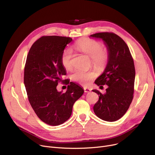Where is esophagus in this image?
Here are the masks:
<instances>
[{
    "label": "esophagus",
    "instance_id": "esophagus-1",
    "mask_svg": "<svg viewBox=\"0 0 155 155\" xmlns=\"http://www.w3.org/2000/svg\"><path fill=\"white\" fill-rule=\"evenodd\" d=\"M84 90L85 93H89V92H90L91 91V89L88 88H84Z\"/></svg>",
    "mask_w": 155,
    "mask_h": 155
}]
</instances>
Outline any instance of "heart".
Returning a JSON list of instances; mask_svg holds the SVG:
<instances>
[{"label": "heart", "instance_id": "obj_1", "mask_svg": "<svg viewBox=\"0 0 155 155\" xmlns=\"http://www.w3.org/2000/svg\"><path fill=\"white\" fill-rule=\"evenodd\" d=\"M76 48L79 51L91 58V64L95 69L101 70L106 65L108 54L106 50L102 49V45L97 41L84 38L78 41L75 45ZM74 53L71 49L67 48L61 54V64L65 69L71 70L72 68V58ZM96 77L92 71L76 70L71 75L72 81L84 86L91 84Z\"/></svg>", "mask_w": 155, "mask_h": 155}]
</instances>
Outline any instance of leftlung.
Instances as JSON below:
<instances>
[{
    "label": "left lung",
    "instance_id": "1",
    "mask_svg": "<svg viewBox=\"0 0 155 155\" xmlns=\"http://www.w3.org/2000/svg\"><path fill=\"white\" fill-rule=\"evenodd\" d=\"M90 38L102 39L108 52L106 67L95 81L98 86L106 84L108 87L104 94L92 90L99 97L94 106V113L102 120L115 121L126 113L132 101L135 77L134 60L125 42L116 34L101 32Z\"/></svg>",
    "mask_w": 155,
    "mask_h": 155
}]
</instances>
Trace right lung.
I'll list each match as a JSON object with an SVG mask.
<instances>
[{
    "instance_id": "right-lung-1",
    "label": "right lung",
    "mask_w": 155,
    "mask_h": 155,
    "mask_svg": "<svg viewBox=\"0 0 155 155\" xmlns=\"http://www.w3.org/2000/svg\"><path fill=\"white\" fill-rule=\"evenodd\" d=\"M72 41L66 37L43 36L34 43L27 55L24 84L28 101L39 119L51 126L69 118L74 102L84 93L82 87L72 82L65 93L57 89L61 76L66 74L61 54Z\"/></svg>"
}]
</instances>
